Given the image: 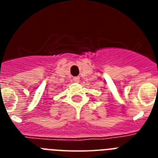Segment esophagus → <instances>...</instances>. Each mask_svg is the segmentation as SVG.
Instances as JSON below:
<instances>
[{"label": "esophagus", "instance_id": "esophagus-1", "mask_svg": "<svg viewBox=\"0 0 158 158\" xmlns=\"http://www.w3.org/2000/svg\"><path fill=\"white\" fill-rule=\"evenodd\" d=\"M73 81H74V82H76V83H78V82L79 81V76L73 77Z\"/></svg>", "mask_w": 158, "mask_h": 158}]
</instances>
